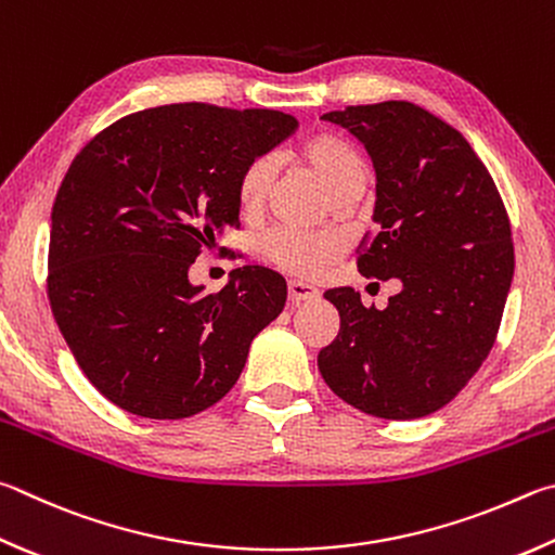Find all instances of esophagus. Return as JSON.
<instances>
[{"label":"esophagus","instance_id":"1","mask_svg":"<svg viewBox=\"0 0 555 555\" xmlns=\"http://www.w3.org/2000/svg\"><path fill=\"white\" fill-rule=\"evenodd\" d=\"M320 291L315 286L306 284V281H288V300L291 304H300V300H310V298H318Z\"/></svg>","mask_w":555,"mask_h":555}]
</instances>
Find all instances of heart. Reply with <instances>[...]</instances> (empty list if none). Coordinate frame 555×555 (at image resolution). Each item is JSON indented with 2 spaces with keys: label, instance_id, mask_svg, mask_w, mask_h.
<instances>
[{
  "label": "heart",
  "instance_id": "obj_1",
  "mask_svg": "<svg viewBox=\"0 0 555 555\" xmlns=\"http://www.w3.org/2000/svg\"><path fill=\"white\" fill-rule=\"evenodd\" d=\"M300 159L315 169L322 184L335 198L364 194L369 184V165L364 155L335 133H320L300 147ZM276 177V163L271 155H257L240 169L235 196L245 214H257L267 204ZM261 257L296 276H315L339 255V243L327 233L276 225L259 240Z\"/></svg>",
  "mask_w": 555,
  "mask_h": 555
}]
</instances>
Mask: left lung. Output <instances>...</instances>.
<instances>
[{
	"label": "left lung",
	"instance_id": "left-lung-1",
	"mask_svg": "<svg viewBox=\"0 0 555 555\" xmlns=\"http://www.w3.org/2000/svg\"><path fill=\"white\" fill-rule=\"evenodd\" d=\"M347 128L376 167L374 228L357 249L366 279H400L388 306L330 288L339 332L318 369L366 415L415 420L444 408L495 345L515 274L505 204L456 128L410 102L322 116Z\"/></svg>",
	"mask_w": 555,
	"mask_h": 555
}]
</instances>
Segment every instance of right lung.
Instances as JSON below:
<instances>
[{
	"mask_svg": "<svg viewBox=\"0 0 555 555\" xmlns=\"http://www.w3.org/2000/svg\"><path fill=\"white\" fill-rule=\"evenodd\" d=\"M298 128L284 111L169 104L96 133L53 204L48 298L82 374L120 410L184 420L225 396L286 281L240 267L218 294L189 267L240 228L237 175Z\"/></svg>",
	"mask_w": 555,
	"mask_h": 555,
	"instance_id": "right-lung-1",
	"label": "right lung"
}]
</instances>
